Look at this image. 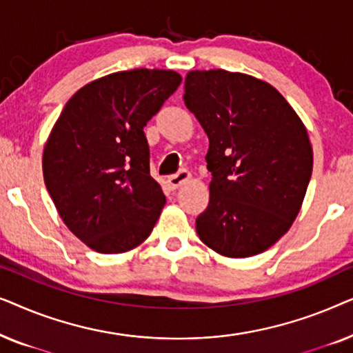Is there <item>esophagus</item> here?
I'll return each mask as SVG.
<instances>
[{"instance_id": "34e87169", "label": "esophagus", "mask_w": 353, "mask_h": 353, "mask_svg": "<svg viewBox=\"0 0 353 353\" xmlns=\"http://www.w3.org/2000/svg\"><path fill=\"white\" fill-rule=\"evenodd\" d=\"M191 178V173L188 170H180L175 175L168 176V186L172 188V190H176V188H180L183 183H186L188 180Z\"/></svg>"}]
</instances>
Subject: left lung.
Listing matches in <instances>:
<instances>
[{"label":"left lung","instance_id":"left-lung-1","mask_svg":"<svg viewBox=\"0 0 353 353\" xmlns=\"http://www.w3.org/2000/svg\"><path fill=\"white\" fill-rule=\"evenodd\" d=\"M183 99L209 137L210 201L197 234L225 257L263 252L305 197L313 168L305 125L276 88L239 72H188Z\"/></svg>","mask_w":353,"mask_h":353}]
</instances>
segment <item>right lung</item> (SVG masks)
Returning a JSON list of instances; mask_svg holds the SVG:
<instances>
[{
  "mask_svg": "<svg viewBox=\"0 0 353 353\" xmlns=\"http://www.w3.org/2000/svg\"><path fill=\"white\" fill-rule=\"evenodd\" d=\"M173 70L109 74L67 101L43 151L46 190L77 238L101 254L148 239L165 205L143 128L175 93Z\"/></svg>",
  "mask_w": 353,
  "mask_h": 353,
  "instance_id": "add662e5",
  "label": "right lung"
}]
</instances>
